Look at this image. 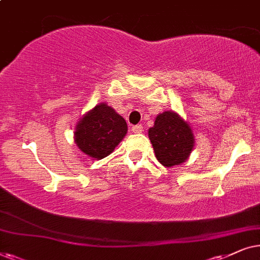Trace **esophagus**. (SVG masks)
I'll list each match as a JSON object with an SVG mask.
<instances>
[{
  "label": "esophagus",
  "mask_w": 260,
  "mask_h": 260,
  "mask_svg": "<svg viewBox=\"0 0 260 260\" xmlns=\"http://www.w3.org/2000/svg\"><path fill=\"white\" fill-rule=\"evenodd\" d=\"M132 131H133L134 133H143L144 127L141 126V124H137V126H133L132 127Z\"/></svg>",
  "instance_id": "obj_1"
}]
</instances>
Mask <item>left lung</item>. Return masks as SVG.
Wrapping results in <instances>:
<instances>
[{"mask_svg":"<svg viewBox=\"0 0 260 260\" xmlns=\"http://www.w3.org/2000/svg\"><path fill=\"white\" fill-rule=\"evenodd\" d=\"M148 138L158 161L165 168L184 162L195 146L191 127L172 110L158 114L153 127L148 129Z\"/></svg>","mask_w":260,"mask_h":260,"instance_id":"left-lung-1","label":"left lung"}]
</instances>
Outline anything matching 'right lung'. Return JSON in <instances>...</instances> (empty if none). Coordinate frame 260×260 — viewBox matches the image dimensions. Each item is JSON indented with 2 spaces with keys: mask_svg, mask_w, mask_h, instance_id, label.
Returning a JSON list of instances; mask_svg holds the SVG:
<instances>
[{
  "mask_svg": "<svg viewBox=\"0 0 260 260\" xmlns=\"http://www.w3.org/2000/svg\"><path fill=\"white\" fill-rule=\"evenodd\" d=\"M127 123L107 103H99L78 120L74 139L83 153L103 159L115 150L127 134Z\"/></svg>",
  "mask_w": 260,
  "mask_h": 260,
  "instance_id": "1",
  "label": "right lung"
}]
</instances>
